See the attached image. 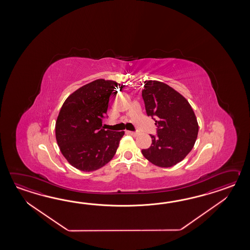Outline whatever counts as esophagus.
Listing matches in <instances>:
<instances>
[{"label":"esophagus","instance_id":"obj_1","mask_svg":"<svg viewBox=\"0 0 250 250\" xmlns=\"http://www.w3.org/2000/svg\"><path fill=\"white\" fill-rule=\"evenodd\" d=\"M129 134H130V135H132L134 137H137V136L139 135V132H138V131H130Z\"/></svg>","mask_w":250,"mask_h":250}]
</instances>
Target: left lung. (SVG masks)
<instances>
[{"label":"left lung","mask_w":250,"mask_h":250,"mask_svg":"<svg viewBox=\"0 0 250 250\" xmlns=\"http://www.w3.org/2000/svg\"><path fill=\"white\" fill-rule=\"evenodd\" d=\"M142 91L146 111L154 117L157 136L151 135L152 145L142 154L162 168L176 165L191 151L197 140L198 123L191 105L170 85L157 80L144 81Z\"/></svg>","instance_id":"left-lung-1"}]
</instances>
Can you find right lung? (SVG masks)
<instances>
[{"label":"right lung","instance_id":"1","mask_svg":"<svg viewBox=\"0 0 250 250\" xmlns=\"http://www.w3.org/2000/svg\"><path fill=\"white\" fill-rule=\"evenodd\" d=\"M120 84L94 80L70 94L60 110L55 137L69 165L82 171H94L108 164L117 151L124 131L105 130L109 97Z\"/></svg>","mask_w":250,"mask_h":250}]
</instances>
